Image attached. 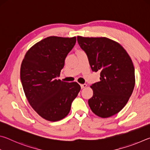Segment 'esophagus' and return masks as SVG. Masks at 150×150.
Here are the masks:
<instances>
[{
	"mask_svg": "<svg viewBox=\"0 0 150 150\" xmlns=\"http://www.w3.org/2000/svg\"><path fill=\"white\" fill-rule=\"evenodd\" d=\"M87 84H81V88H85L86 87H87Z\"/></svg>",
	"mask_w": 150,
	"mask_h": 150,
	"instance_id": "obj_1",
	"label": "esophagus"
}]
</instances>
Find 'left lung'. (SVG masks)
Returning <instances> with one entry per match:
<instances>
[{
	"label": "left lung",
	"mask_w": 150,
	"mask_h": 150,
	"mask_svg": "<svg viewBox=\"0 0 150 150\" xmlns=\"http://www.w3.org/2000/svg\"><path fill=\"white\" fill-rule=\"evenodd\" d=\"M77 42L87 54L93 71L100 73V81L91 86L93 95L88 105L99 117H110L125 106L133 92L132 61L120 44L107 38L78 35Z\"/></svg>",
	"instance_id": "obj_1"
}]
</instances>
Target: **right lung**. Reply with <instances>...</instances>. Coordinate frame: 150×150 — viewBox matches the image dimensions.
Here are the masks:
<instances>
[{
  "mask_svg": "<svg viewBox=\"0 0 150 150\" xmlns=\"http://www.w3.org/2000/svg\"><path fill=\"white\" fill-rule=\"evenodd\" d=\"M75 43V36L47 37L33 45L22 62L20 79L25 95L33 109L47 120L67 116L81 90L77 83L57 79Z\"/></svg>",
  "mask_w": 150,
  "mask_h": 150,
  "instance_id": "add662e5",
  "label": "right lung"
}]
</instances>
